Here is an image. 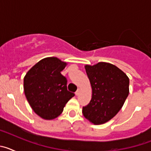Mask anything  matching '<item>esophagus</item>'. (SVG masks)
Masks as SVG:
<instances>
[{
    "mask_svg": "<svg viewBox=\"0 0 151 151\" xmlns=\"http://www.w3.org/2000/svg\"><path fill=\"white\" fill-rule=\"evenodd\" d=\"M79 94H80V89H78V90L76 91V95L78 96V95H79Z\"/></svg>",
    "mask_w": 151,
    "mask_h": 151,
    "instance_id": "esophagus-1",
    "label": "esophagus"
}]
</instances>
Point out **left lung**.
<instances>
[{
  "label": "left lung",
  "mask_w": 151,
  "mask_h": 151,
  "mask_svg": "<svg viewBox=\"0 0 151 151\" xmlns=\"http://www.w3.org/2000/svg\"><path fill=\"white\" fill-rule=\"evenodd\" d=\"M92 88V97L83 106L84 116L99 125L110 120L123 106L129 93V79L117 66L100 62L85 66Z\"/></svg>",
  "instance_id": "obj_1"
}]
</instances>
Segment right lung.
<instances>
[{
    "label": "right lung",
    "instance_id": "1",
    "mask_svg": "<svg viewBox=\"0 0 151 151\" xmlns=\"http://www.w3.org/2000/svg\"><path fill=\"white\" fill-rule=\"evenodd\" d=\"M57 57H47L29 69L24 77V92L37 115L53 119L62 113L66 103L75 95L67 90V79L61 74L66 67Z\"/></svg>",
    "mask_w": 151,
    "mask_h": 151
}]
</instances>
